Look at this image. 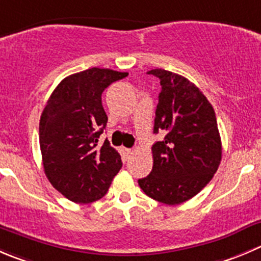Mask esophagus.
I'll use <instances>...</instances> for the list:
<instances>
[{
    "label": "esophagus",
    "mask_w": 261,
    "mask_h": 261,
    "mask_svg": "<svg viewBox=\"0 0 261 261\" xmlns=\"http://www.w3.org/2000/svg\"><path fill=\"white\" fill-rule=\"evenodd\" d=\"M123 151H125V154H126V155H127V156H131V155H133V154H134L133 149L125 148V149H123Z\"/></svg>",
    "instance_id": "1"
}]
</instances>
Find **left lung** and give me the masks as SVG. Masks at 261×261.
<instances>
[{"label": "left lung", "instance_id": "8db88e82", "mask_svg": "<svg viewBox=\"0 0 261 261\" xmlns=\"http://www.w3.org/2000/svg\"><path fill=\"white\" fill-rule=\"evenodd\" d=\"M162 90L154 134L164 139L151 146L153 169L139 179L149 198L177 205L200 192L213 178L222 159L216 112L199 88L186 77L163 69L148 71Z\"/></svg>", "mask_w": 261, "mask_h": 261}]
</instances>
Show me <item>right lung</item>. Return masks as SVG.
<instances>
[{
    "instance_id": "right-lung-1",
    "label": "right lung",
    "mask_w": 261,
    "mask_h": 261,
    "mask_svg": "<svg viewBox=\"0 0 261 261\" xmlns=\"http://www.w3.org/2000/svg\"><path fill=\"white\" fill-rule=\"evenodd\" d=\"M127 72L92 67L65 77L50 94L39 122L44 173L69 200L89 204L107 194L122 167L106 139L98 144L108 117L102 93Z\"/></svg>"
}]
</instances>
